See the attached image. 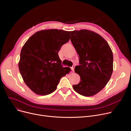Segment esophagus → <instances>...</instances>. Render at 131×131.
Masks as SVG:
<instances>
[{
	"instance_id": "1",
	"label": "esophagus",
	"mask_w": 131,
	"mask_h": 131,
	"mask_svg": "<svg viewBox=\"0 0 131 131\" xmlns=\"http://www.w3.org/2000/svg\"><path fill=\"white\" fill-rule=\"evenodd\" d=\"M74 68H75V66H73L71 67V70H72V72H74Z\"/></svg>"
}]
</instances>
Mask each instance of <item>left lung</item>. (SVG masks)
Here are the masks:
<instances>
[{
	"instance_id": "obj_1",
	"label": "left lung",
	"mask_w": 131,
	"mask_h": 131,
	"mask_svg": "<svg viewBox=\"0 0 131 131\" xmlns=\"http://www.w3.org/2000/svg\"><path fill=\"white\" fill-rule=\"evenodd\" d=\"M71 41L79 56L75 72L81 81L73 85L79 94L90 97L104 89L113 72V54L107 41L99 34L88 30L71 32Z\"/></svg>"
}]
</instances>
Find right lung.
<instances>
[{
  "instance_id": "1",
  "label": "right lung",
  "mask_w": 131,
  "mask_h": 131,
  "mask_svg": "<svg viewBox=\"0 0 131 131\" xmlns=\"http://www.w3.org/2000/svg\"><path fill=\"white\" fill-rule=\"evenodd\" d=\"M71 31L47 29L36 32L26 41L20 53L19 72L26 85L35 93L45 95L57 89L60 79L71 68L63 67L58 56Z\"/></svg>"
}]
</instances>
